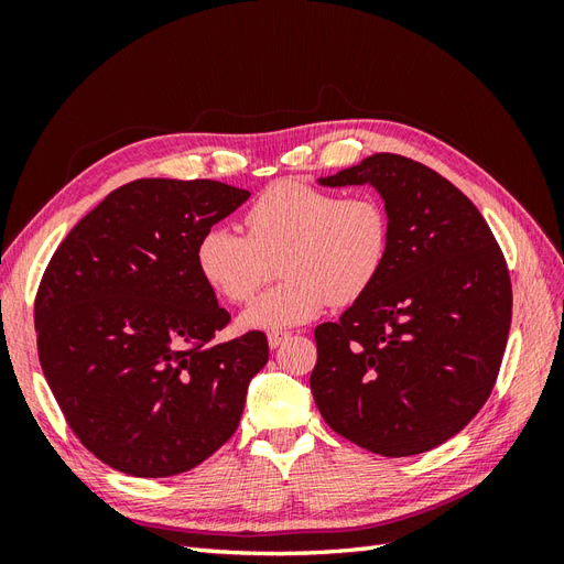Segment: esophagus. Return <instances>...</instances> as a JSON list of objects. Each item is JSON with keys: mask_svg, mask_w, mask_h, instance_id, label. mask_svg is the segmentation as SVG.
I'll list each match as a JSON object with an SVG mask.
<instances>
[{"mask_svg": "<svg viewBox=\"0 0 564 564\" xmlns=\"http://www.w3.org/2000/svg\"><path fill=\"white\" fill-rule=\"evenodd\" d=\"M289 336H292V334H286V332H270V334H268V344H270V348H280Z\"/></svg>", "mask_w": 564, "mask_h": 564, "instance_id": "34e87169", "label": "esophagus"}]
</instances>
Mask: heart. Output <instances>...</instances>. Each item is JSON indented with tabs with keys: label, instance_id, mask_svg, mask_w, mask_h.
I'll use <instances>...</instances> for the list:
<instances>
[{
	"label": "heart",
	"instance_id": "1",
	"mask_svg": "<svg viewBox=\"0 0 564 564\" xmlns=\"http://www.w3.org/2000/svg\"><path fill=\"white\" fill-rule=\"evenodd\" d=\"M245 232L204 230L195 249L202 280L228 303H247L270 278L272 261L284 278L256 299L242 324L278 332L324 311L350 305L379 280L388 259L390 224L371 193L338 195L299 178H282L251 199Z\"/></svg>",
	"mask_w": 564,
	"mask_h": 564
}]
</instances>
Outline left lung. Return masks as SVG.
Here are the masks:
<instances>
[{
	"label": "left lung",
	"mask_w": 564,
	"mask_h": 564,
	"mask_svg": "<svg viewBox=\"0 0 564 564\" xmlns=\"http://www.w3.org/2000/svg\"><path fill=\"white\" fill-rule=\"evenodd\" d=\"M319 183L377 187L390 247L369 292L315 329V404L357 447L423 454L466 429L497 383L513 317L503 251L475 204L421 162L379 152Z\"/></svg>",
	"instance_id": "8db88e82"
}]
</instances>
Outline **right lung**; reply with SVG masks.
I'll list each match as a JSON object with an SVG mask.
<instances>
[{"label": "right lung", "instance_id": "add662e5", "mask_svg": "<svg viewBox=\"0 0 564 564\" xmlns=\"http://www.w3.org/2000/svg\"><path fill=\"white\" fill-rule=\"evenodd\" d=\"M247 197L209 178L131 181L51 256L35 296L40 365L70 431L119 473H185L237 431L268 338L218 344L230 313L195 249Z\"/></svg>", "mask_w": 564, "mask_h": 564}]
</instances>
